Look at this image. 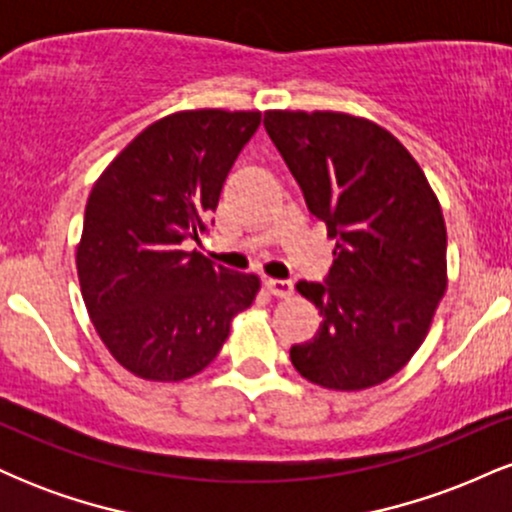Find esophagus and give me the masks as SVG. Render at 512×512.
I'll return each instance as SVG.
<instances>
[{
  "label": "esophagus",
  "mask_w": 512,
  "mask_h": 512,
  "mask_svg": "<svg viewBox=\"0 0 512 512\" xmlns=\"http://www.w3.org/2000/svg\"><path fill=\"white\" fill-rule=\"evenodd\" d=\"M264 289H267L276 298H286L293 293V284L286 279H264Z\"/></svg>",
  "instance_id": "obj_1"
}]
</instances>
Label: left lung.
<instances>
[{"label": "left lung", "mask_w": 512, "mask_h": 512, "mask_svg": "<svg viewBox=\"0 0 512 512\" xmlns=\"http://www.w3.org/2000/svg\"><path fill=\"white\" fill-rule=\"evenodd\" d=\"M264 129L337 240L325 281H298L320 330L291 363L327 390H366L407 366L443 298V211L424 170L387 129L346 113L269 110Z\"/></svg>", "instance_id": "1"}]
</instances>
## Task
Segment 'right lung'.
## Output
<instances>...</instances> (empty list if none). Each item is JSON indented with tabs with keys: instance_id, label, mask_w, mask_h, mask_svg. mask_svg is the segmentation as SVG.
<instances>
[{
	"instance_id": "add662e5",
	"label": "right lung",
	"mask_w": 512,
	"mask_h": 512,
	"mask_svg": "<svg viewBox=\"0 0 512 512\" xmlns=\"http://www.w3.org/2000/svg\"><path fill=\"white\" fill-rule=\"evenodd\" d=\"M262 113L185 110L134 137L86 202L76 248L81 296L98 337L129 373L175 383L214 361L233 315L260 291L185 243L207 231L228 170Z\"/></svg>"
}]
</instances>
